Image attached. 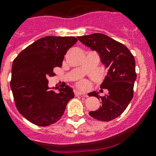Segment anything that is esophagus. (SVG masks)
<instances>
[{"label":"esophagus","instance_id":"1","mask_svg":"<svg viewBox=\"0 0 156 156\" xmlns=\"http://www.w3.org/2000/svg\"><path fill=\"white\" fill-rule=\"evenodd\" d=\"M74 94H75V95H76V96H80V95H83V96L85 97V98H87V97H88L86 94H85L83 93V92H82V91H78V90H75Z\"/></svg>","mask_w":156,"mask_h":156}]
</instances>
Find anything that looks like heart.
I'll use <instances>...</instances> for the list:
<instances>
[{
    "instance_id": "b5f03b06",
    "label": "heart",
    "mask_w": 156,
    "mask_h": 156,
    "mask_svg": "<svg viewBox=\"0 0 156 156\" xmlns=\"http://www.w3.org/2000/svg\"><path fill=\"white\" fill-rule=\"evenodd\" d=\"M80 85L81 87H84L85 85V83H84V82H81V83H80Z\"/></svg>"
}]
</instances>
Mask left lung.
Returning <instances> with one entry per match:
<instances>
[{
  "mask_svg": "<svg viewBox=\"0 0 156 156\" xmlns=\"http://www.w3.org/2000/svg\"><path fill=\"white\" fill-rule=\"evenodd\" d=\"M83 44L100 54V60L108 73L100 88L108 91L104 97L92 91L89 96L98 98L102 105L89 115L96 120L109 121L120 116L133 98L134 83L137 78L135 62L129 50L121 43L103 33L78 36Z\"/></svg>",
  "mask_w": 156,
  "mask_h": 156,
  "instance_id": "left-lung-1",
  "label": "left lung"
}]
</instances>
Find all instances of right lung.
I'll use <instances>...</instances> for the list:
<instances>
[{
	"instance_id": "add662e5",
	"label": "right lung",
	"mask_w": 156,
	"mask_h": 156,
	"mask_svg": "<svg viewBox=\"0 0 156 156\" xmlns=\"http://www.w3.org/2000/svg\"><path fill=\"white\" fill-rule=\"evenodd\" d=\"M77 38L72 36H45L23 50L12 67L10 88L16 108L33 124L48 126L64 114L68 101L74 98L68 85L58 89L48 86L53 69L61 68L64 56Z\"/></svg>"
}]
</instances>
